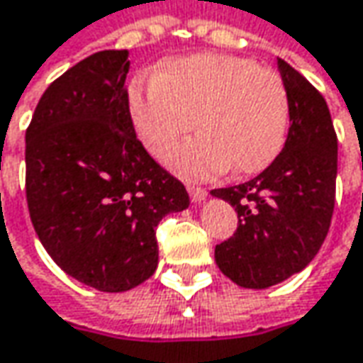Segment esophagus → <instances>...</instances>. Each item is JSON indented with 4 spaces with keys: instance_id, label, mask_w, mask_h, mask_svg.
I'll list each match as a JSON object with an SVG mask.
<instances>
[{
    "instance_id": "esophagus-1",
    "label": "esophagus",
    "mask_w": 363,
    "mask_h": 363,
    "mask_svg": "<svg viewBox=\"0 0 363 363\" xmlns=\"http://www.w3.org/2000/svg\"><path fill=\"white\" fill-rule=\"evenodd\" d=\"M188 191H189V198H191V202L200 203L206 200V196H208V191L200 186H188Z\"/></svg>"
}]
</instances>
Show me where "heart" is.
Returning <instances> with one entry per match:
<instances>
[{"label":"heart","instance_id":"heart-1","mask_svg":"<svg viewBox=\"0 0 363 363\" xmlns=\"http://www.w3.org/2000/svg\"><path fill=\"white\" fill-rule=\"evenodd\" d=\"M129 115L141 145L186 177L258 174L285 145L289 92L281 74L230 54H191L161 66L129 91Z\"/></svg>","mask_w":363,"mask_h":363}]
</instances>
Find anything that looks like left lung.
Masks as SVG:
<instances>
[{
    "label": "left lung",
    "mask_w": 363,
    "mask_h": 363,
    "mask_svg": "<svg viewBox=\"0 0 363 363\" xmlns=\"http://www.w3.org/2000/svg\"><path fill=\"white\" fill-rule=\"evenodd\" d=\"M289 92V135L271 165L240 186L212 189L232 203L238 228L216 246V264L244 289H267L303 271L325 240L335 206L337 135L321 92L277 58Z\"/></svg>",
    "instance_id": "8db88e82"
}]
</instances>
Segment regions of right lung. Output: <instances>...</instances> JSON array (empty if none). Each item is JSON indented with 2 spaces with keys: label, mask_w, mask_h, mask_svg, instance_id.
<instances>
[{
  "label": "right lung",
  "mask_w": 363,
  "mask_h": 363,
  "mask_svg": "<svg viewBox=\"0 0 363 363\" xmlns=\"http://www.w3.org/2000/svg\"><path fill=\"white\" fill-rule=\"evenodd\" d=\"M127 72V50L80 60L46 89L26 131L35 234L66 274L105 293L155 272L157 224L189 206L184 184L135 135Z\"/></svg>",
  "instance_id": "right-lung-1"
}]
</instances>
